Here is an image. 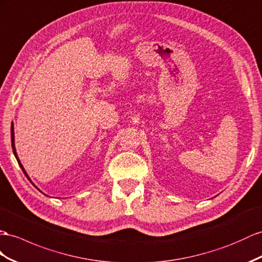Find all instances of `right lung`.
Listing matches in <instances>:
<instances>
[{
  "mask_svg": "<svg viewBox=\"0 0 262 262\" xmlns=\"http://www.w3.org/2000/svg\"><path fill=\"white\" fill-rule=\"evenodd\" d=\"M11 142H12V148H13V152H14V156H15V158H16V160H17V163H18V165H19V167H21L22 168V170H23V172L25 173V176L28 177V179L30 180V182L33 184V182L31 180V178L29 177V175H28V172L25 171V169H24V167H23V165L21 164V162H19V159H18V157H17V154H16V149H15V143H14V126H13V123H12V126H11ZM34 185V184H33ZM35 186V185H34ZM36 187V186H35ZM37 188V187H36ZM38 189V188H37ZM39 190V189H38ZM41 191V190H39Z\"/></svg>",
  "mask_w": 262,
  "mask_h": 262,
  "instance_id": "right-lung-1",
  "label": "right lung"
}]
</instances>
